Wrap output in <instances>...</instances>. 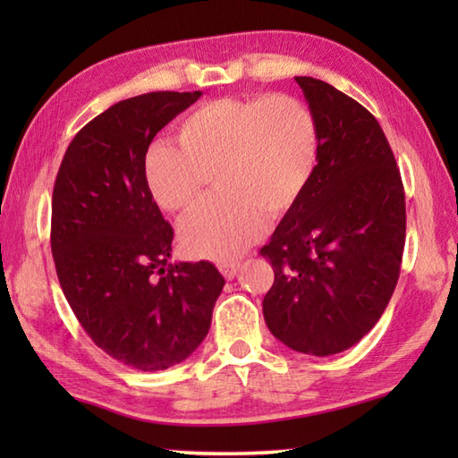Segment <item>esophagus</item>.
<instances>
[{
  "label": "esophagus",
  "instance_id": "34e87169",
  "mask_svg": "<svg viewBox=\"0 0 458 458\" xmlns=\"http://www.w3.org/2000/svg\"><path fill=\"white\" fill-rule=\"evenodd\" d=\"M218 268H220V273L224 275V278H228V281H232V278L236 276V273L240 270V262H220L218 265Z\"/></svg>",
  "mask_w": 458,
  "mask_h": 458
}]
</instances>
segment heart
Listing matches in <instances>:
<instances>
[{
	"mask_svg": "<svg viewBox=\"0 0 458 458\" xmlns=\"http://www.w3.org/2000/svg\"><path fill=\"white\" fill-rule=\"evenodd\" d=\"M177 139L145 151V185L159 208L183 214L216 175L220 196L180 228L185 250L204 259L234 257L262 236L267 216L291 212L319 157L311 108L291 95L210 100L177 125Z\"/></svg>",
	"mask_w": 458,
	"mask_h": 458,
	"instance_id": "b5f03b06",
	"label": "heart"
}]
</instances>
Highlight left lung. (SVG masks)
Masks as SVG:
<instances>
[{"label":"left lung","mask_w":458,"mask_h":458,"mask_svg":"<svg viewBox=\"0 0 458 458\" xmlns=\"http://www.w3.org/2000/svg\"><path fill=\"white\" fill-rule=\"evenodd\" d=\"M294 81L317 123L319 157L297 206L260 248L275 270L262 313L286 347L325 358L358 344L390 303L406 199L374 114L327 82Z\"/></svg>","instance_id":"left-lung-1"}]
</instances>
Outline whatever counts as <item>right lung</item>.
<instances>
[{
	"instance_id": "1",
	"label": "right lung",
	"mask_w": 458,
	"mask_h": 458,
	"mask_svg": "<svg viewBox=\"0 0 458 458\" xmlns=\"http://www.w3.org/2000/svg\"><path fill=\"white\" fill-rule=\"evenodd\" d=\"M201 97L147 92L87 123L62 157L50 244L62 293L89 337L125 366L159 371L208 335L224 276L212 262L172 265V224L143 177L153 137Z\"/></svg>"
}]
</instances>
